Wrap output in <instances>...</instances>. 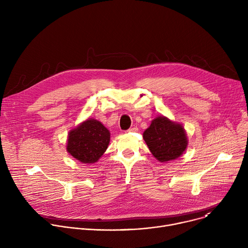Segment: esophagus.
<instances>
[{"mask_svg": "<svg viewBox=\"0 0 248 248\" xmlns=\"http://www.w3.org/2000/svg\"><path fill=\"white\" fill-rule=\"evenodd\" d=\"M137 130H138L137 127H131V128H129V129L127 130V132H135V131H137Z\"/></svg>", "mask_w": 248, "mask_h": 248, "instance_id": "1", "label": "esophagus"}]
</instances>
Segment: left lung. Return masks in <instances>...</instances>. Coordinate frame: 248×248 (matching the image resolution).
<instances>
[{"mask_svg": "<svg viewBox=\"0 0 248 248\" xmlns=\"http://www.w3.org/2000/svg\"><path fill=\"white\" fill-rule=\"evenodd\" d=\"M143 139L152 155L162 163L180 158L188 144L183 124L164 116H158L151 122L143 132Z\"/></svg>", "mask_w": 248, "mask_h": 248, "instance_id": "8db88e82", "label": "left lung"}]
</instances>
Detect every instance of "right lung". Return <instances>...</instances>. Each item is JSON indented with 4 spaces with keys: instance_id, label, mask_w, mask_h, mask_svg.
<instances>
[{
    "instance_id": "1",
    "label": "right lung",
    "mask_w": 248,
    "mask_h": 248,
    "mask_svg": "<svg viewBox=\"0 0 248 248\" xmlns=\"http://www.w3.org/2000/svg\"><path fill=\"white\" fill-rule=\"evenodd\" d=\"M110 136L101 122L87 119L68 132L66 151L82 164L96 163L107 150Z\"/></svg>"
}]
</instances>
